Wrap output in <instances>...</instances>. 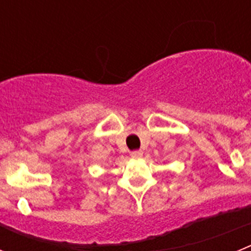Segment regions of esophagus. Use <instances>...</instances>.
<instances>
[{"label": "esophagus", "instance_id": "esophagus-1", "mask_svg": "<svg viewBox=\"0 0 251 251\" xmlns=\"http://www.w3.org/2000/svg\"><path fill=\"white\" fill-rule=\"evenodd\" d=\"M130 156H132V158H141V157L143 156V152H142V151H133V152L130 153Z\"/></svg>", "mask_w": 251, "mask_h": 251}]
</instances>
